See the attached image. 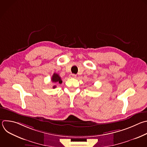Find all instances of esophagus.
<instances>
[{
  "label": "esophagus",
  "mask_w": 147,
  "mask_h": 147,
  "mask_svg": "<svg viewBox=\"0 0 147 147\" xmlns=\"http://www.w3.org/2000/svg\"><path fill=\"white\" fill-rule=\"evenodd\" d=\"M69 77L70 78H76V75L75 74H70L69 75Z\"/></svg>",
  "instance_id": "1"
}]
</instances>
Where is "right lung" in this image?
Segmentation results:
<instances>
[{
	"label": "right lung",
	"mask_w": 147,
	"mask_h": 147,
	"mask_svg": "<svg viewBox=\"0 0 147 147\" xmlns=\"http://www.w3.org/2000/svg\"><path fill=\"white\" fill-rule=\"evenodd\" d=\"M51 80H52L53 82H54V83L62 84V81L61 80V77L59 76V75L58 74H57V73H54L53 74V76H52ZM56 88L55 85L53 86V88Z\"/></svg>",
	"instance_id": "1"
}]
</instances>
